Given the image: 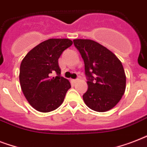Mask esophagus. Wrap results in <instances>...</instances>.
I'll return each mask as SVG.
<instances>
[{"mask_svg":"<svg viewBox=\"0 0 147 147\" xmlns=\"http://www.w3.org/2000/svg\"><path fill=\"white\" fill-rule=\"evenodd\" d=\"M78 80H79L78 78V79H72V80H71V82H72L73 83H76V82H78Z\"/></svg>","mask_w":147,"mask_h":147,"instance_id":"34e87169","label":"esophagus"}]
</instances>
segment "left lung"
<instances>
[{"instance_id": "left-lung-1", "label": "left lung", "mask_w": 147, "mask_h": 147, "mask_svg": "<svg viewBox=\"0 0 147 147\" xmlns=\"http://www.w3.org/2000/svg\"><path fill=\"white\" fill-rule=\"evenodd\" d=\"M85 62L88 91L83 94L85 105L93 111L105 112L117 105L126 89V75L118 58L92 40H73Z\"/></svg>"}]
</instances>
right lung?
I'll return each mask as SVG.
<instances>
[{
	"label": "right lung",
	"instance_id": "1",
	"mask_svg": "<svg viewBox=\"0 0 147 147\" xmlns=\"http://www.w3.org/2000/svg\"><path fill=\"white\" fill-rule=\"evenodd\" d=\"M72 45L69 39L45 40L23 59L19 79L22 92L32 107L40 112L53 111L62 105L71 84L59 75V59ZM56 72L58 76L53 77Z\"/></svg>",
	"mask_w": 147,
	"mask_h": 147
}]
</instances>
